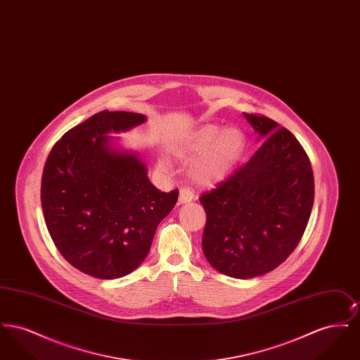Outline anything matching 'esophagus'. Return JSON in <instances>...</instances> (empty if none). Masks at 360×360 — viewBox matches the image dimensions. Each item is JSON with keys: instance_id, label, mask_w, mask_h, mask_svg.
<instances>
[{"instance_id": "esophagus-1", "label": "esophagus", "mask_w": 360, "mask_h": 360, "mask_svg": "<svg viewBox=\"0 0 360 360\" xmlns=\"http://www.w3.org/2000/svg\"><path fill=\"white\" fill-rule=\"evenodd\" d=\"M194 198V193L188 188H182L179 190V202L185 204V202H190Z\"/></svg>"}]
</instances>
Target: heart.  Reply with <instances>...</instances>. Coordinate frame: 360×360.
Returning a JSON list of instances; mask_svg holds the SVG:
<instances>
[{"label":"heart","mask_w":360,"mask_h":360,"mask_svg":"<svg viewBox=\"0 0 360 360\" xmlns=\"http://www.w3.org/2000/svg\"><path fill=\"white\" fill-rule=\"evenodd\" d=\"M244 143V135L239 129L221 131L219 125L207 124L193 134L181 156L194 158L202 153L193 166V176L200 184H214L221 181L238 162ZM160 167L169 169V165L163 160Z\"/></svg>","instance_id":"1"}]
</instances>
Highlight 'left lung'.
<instances>
[{"instance_id": "1", "label": "left lung", "mask_w": 360, "mask_h": 360, "mask_svg": "<svg viewBox=\"0 0 360 360\" xmlns=\"http://www.w3.org/2000/svg\"><path fill=\"white\" fill-rule=\"evenodd\" d=\"M245 119L264 139L262 146L200 197L204 255L213 269L240 279L270 273L290 257L314 200L313 170L300 141L263 115Z\"/></svg>"}]
</instances>
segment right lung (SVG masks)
<instances>
[{
	"label": "right lung",
	"instance_id": "right-lung-1",
	"mask_svg": "<svg viewBox=\"0 0 360 360\" xmlns=\"http://www.w3.org/2000/svg\"><path fill=\"white\" fill-rule=\"evenodd\" d=\"M144 121L134 112H98L59 139L44 165L40 197L52 241L94 278H120L140 266L178 200V188H155L136 155L113 151L105 136Z\"/></svg>",
	"mask_w": 360,
	"mask_h": 360
}]
</instances>
